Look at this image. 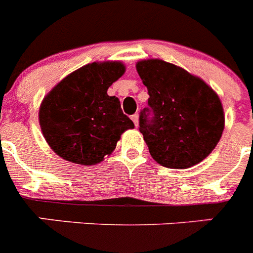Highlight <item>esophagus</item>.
Segmentation results:
<instances>
[{"label": "esophagus", "mask_w": 253, "mask_h": 253, "mask_svg": "<svg viewBox=\"0 0 253 253\" xmlns=\"http://www.w3.org/2000/svg\"><path fill=\"white\" fill-rule=\"evenodd\" d=\"M131 120L134 122L135 126H138V125H139V115H138V114H134V115H131Z\"/></svg>", "instance_id": "obj_1"}]
</instances>
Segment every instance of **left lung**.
Masks as SVG:
<instances>
[{
	"mask_svg": "<svg viewBox=\"0 0 253 253\" xmlns=\"http://www.w3.org/2000/svg\"><path fill=\"white\" fill-rule=\"evenodd\" d=\"M135 67L149 95L139 130L152 158L177 169L205 160L224 130V111L215 91L198 76L162 59L139 60Z\"/></svg>",
	"mask_w": 253,
	"mask_h": 253,
	"instance_id": "left-lung-1",
	"label": "left lung"
}]
</instances>
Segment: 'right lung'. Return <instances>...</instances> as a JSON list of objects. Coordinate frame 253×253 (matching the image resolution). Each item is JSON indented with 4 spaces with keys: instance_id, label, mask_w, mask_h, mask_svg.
Listing matches in <instances>:
<instances>
[{
    "instance_id": "add662e5",
    "label": "right lung",
    "mask_w": 253,
    "mask_h": 253,
    "mask_svg": "<svg viewBox=\"0 0 253 253\" xmlns=\"http://www.w3.org/2000/svg\"><path fill=\"white\" fill-rule=\"evenodd\" d=\"M125 72L122 62H93L69 73L45 95L39 124L46 143L68 162L91 166L116 148L134 124L107 88Z\"/></svg>"
}]
</instances>
